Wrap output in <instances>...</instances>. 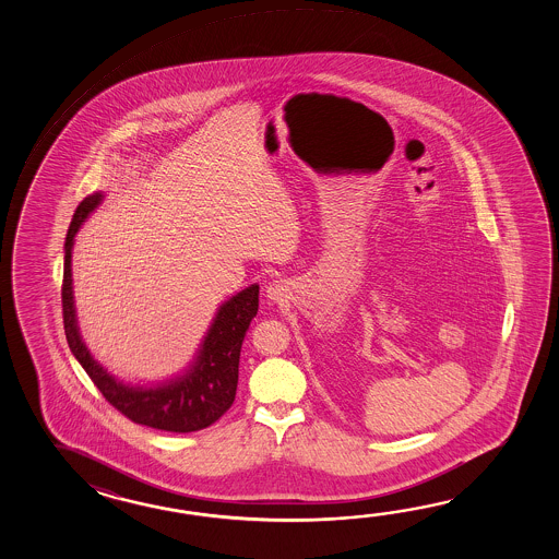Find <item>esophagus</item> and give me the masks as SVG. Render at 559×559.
I'll return each mask as SVG.
<instances>
[{"label":"esophagus","instance_id":"obj_1","mask_svg":"<svg viewBox=\"0 0 559 559\" xmlns=\"http://www.w3.org/2000/svg\"><path fill=\"white\" fill-rule=\"evenodd\" d=\"M265 296L274 304H284L287 301V297L292 296V289L285 280H275L274 284L267 285Z\"/></svg>","mask_w":559,"mask_h":559}]
</instances>
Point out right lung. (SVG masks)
I'll return each instance as SVG.
<instances>
[{
  "instance_id": "1",
  "label": "right lung",
  "mask_w": 559,
  "mask_h": 559,
  "mask_svg": "<svg viewBox=\"0 0 559 559\" xmlns=\"http://www.w3.org/2000/svg\"><path fill=\"white\" fill-rule=\"evenodd\" d=\"M104 202V191H95L78 205L66 236L63 258V330L73 356L92 378L109 404L131 421L147 428L190 433L207 428L236 400L239 376V352L243 337L260 306V285L251 284L227 297L215 311L214 320L203 335L202 344L186 368L164 381L131 385L109 373L87 349L78 325L73 301V241L95 207Z\"/></svg>"
}]
</instances>
